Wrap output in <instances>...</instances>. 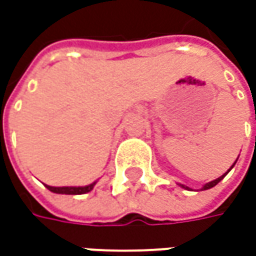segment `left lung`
<instances>
[{"label":"left lung","instance_id":"obj_1","mask_svg":"<svg viewBox=\"0 0 256 256\" xmlns=\"http://www.w3.org/2000/svg\"><path fill=\"white\" fill-rule=\"evenodd\" d=\"M234 165H235V164H234ZM231 168H232V166H231ZM228 171H230V170H228ZM224 176H225V175H222V176H220V178H218V180H215V181L208 182V184H206V185H205V186H204L202 190H210V188H212V186H215V185H216L218 182L221 181ZM182 186H184V185H182ZM184 188H185V186H184Z\"/></svg>","mask_w":256,"mask_h":256}]
</instances>
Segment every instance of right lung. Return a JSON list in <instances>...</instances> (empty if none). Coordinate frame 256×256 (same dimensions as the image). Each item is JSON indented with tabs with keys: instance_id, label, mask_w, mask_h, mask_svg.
<instances>
[{
	"instance_id": "right-lung-1",
	"label": "right lung",
	"mask_w": 256,
	"mask_h": 256,
	"mask_svg": "<svg viewBox=\"0 0 256 256\" xmlns=\"http://www.w3.org/2000/svg\"><path fill=\"white\" fill-rule=\"evenodd\" d=\"M95 182L86 186H62V188H56V186H46L51 192H56V194H66V195H81V194H86L94 188Z\"/></svg>"
}]
</instances>
